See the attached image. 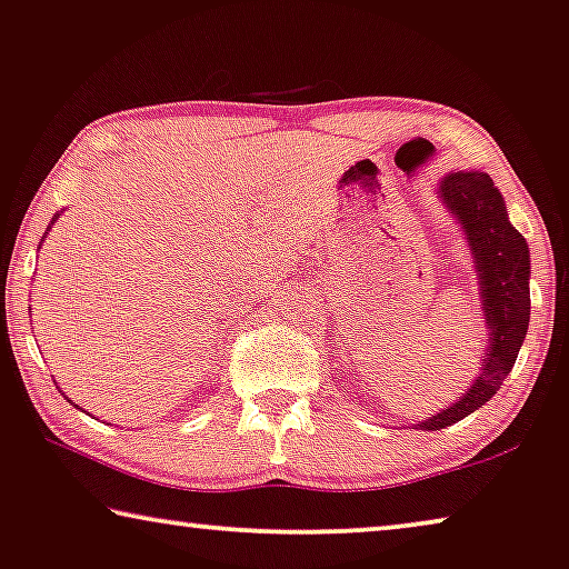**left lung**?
I'll return each instance as SVG.
<instances>
[{
  "label": "left lung",
  "instance_id": "8db88e82",
  "mask_svg": "<svg viewBox=\"0 0 569 569\" xmlns=\"http://www.w3.org/2000/svg\"><path fill=\"white\" fill-rule=\"evenodd\" d=\"M449 211L460 219L468 234L478 281L482 313L490 329L486 366L460 401L419 423V429L439 431L486 406L511 372L529 329V244L508 222V211L493 178L480 171H457L439 186Z\"/></svg>",
  "mask_w": 569,
  "mask_h": 569
}]
</instances>
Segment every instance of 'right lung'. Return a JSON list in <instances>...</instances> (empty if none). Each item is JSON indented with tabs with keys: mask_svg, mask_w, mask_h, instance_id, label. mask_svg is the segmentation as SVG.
Wrapping results in <instances>:
<instances>
[{
	"mask_svg": "<svg viewBox=\"0 0 569 569\" xmlns=\"http://www.w3.org/2000/svg\"><path fill=\"white\" fill-rule=\"evenodd\" d=\"M56 219H58V217H53V222H56ZM53 222H50V224H53Z\"/></svg>",
	"mask_w": 569,
	"mask_h": 569,
	"instance_id": "obj_1",
	"label": "right lung"
}]
</instances>
